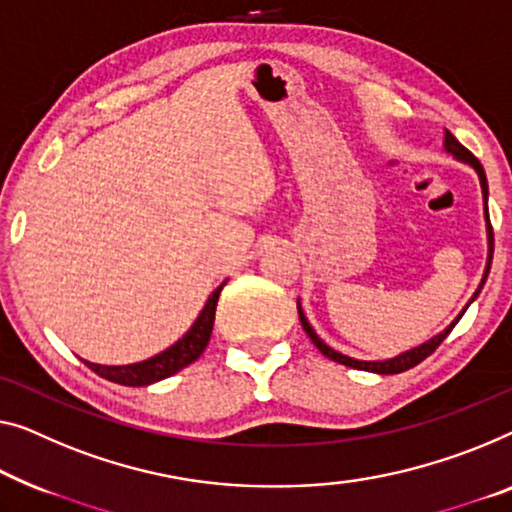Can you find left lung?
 <instances>
[{
  "mask_svg": "<svg viewBox=\"0 0 512 512\" xmlns=\"http://www.w3.org/2000/svg\"><path fill=\"white\" fill-rule=\"evenodd\" d=\"M444 149L448 151V154H453L457 160H462V163H469L471 167H474V170L478 172V179H480V188H483V200H485V220H487V266H485V273H483V280H480V285H478V289L474 292V296H471V301L476 299V296L480 294V289H483V285H485V280H487V273H490V266H492V253H494V232H492V223H490V213H487V177H485V170H483V165H480V160L471 154V151L467 149V147H462L460 142L455 140V135L451 133V131H446V135H444ZM469 301V303H471ZM469 303H467V308H469ZM296 308H299V319H301V326H303V331L308 333V338L315 342V347L319 349V352H322L326 358H331V361H335V363H342V365H347V368H354V370H368V372H377V375H398V372H404V370H409V368H414V365H418L421 361H425L427 356H430L434 349H437L441 342L446 340V335L453 331V326L460 322V317L464 315V308L462 312H460V317L455 319V322L451 324V326H446L444 331H441L439 335H434L432 340H427V342H423V345H418V347H414V349H409V352H404V354H400V356H395V358H388V361H356V358H349V356H345V354H340V352H335L333 347H329L326 345V342L319 338V335L315 333V329H312V326L308 324V319H305V315H303V310H301V303H296Z\"/></svg>",
  "mask_w": 512,
  "mask_h": 512,
  "instance_id": "1",
  "label": "left lung"
}]
</instances>
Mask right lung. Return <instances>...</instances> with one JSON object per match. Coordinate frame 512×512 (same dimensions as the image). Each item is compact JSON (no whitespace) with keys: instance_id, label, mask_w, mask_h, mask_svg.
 <instances>
[{"instance_id":"right-lung-1","label":"right lung","mask_w":512,"mask_h":512,"mask_svg":"<svg viewBox=\"0 0 512 512\" xmlns=\"http://www.w3.org/2000/svg\"><path fill=\"white\" fill-rule=\"evenodd\" d=\"M225 282L209 296L207 305H204L200 317L195 319V324L190 326L188 333L183 335L181 340L174 342L170 349H165V352L151 356L147 361L131 363V365H98L89 361L85 363L96 372L98 377L114 381V384H121V386H149L154 384V381L177 375V372L186 368V365L195 363L197 358L202 356L204 349H207L211 331H213V319H216L218 296H220V289L225 287Z\"/></svg>"}]
</instances>
